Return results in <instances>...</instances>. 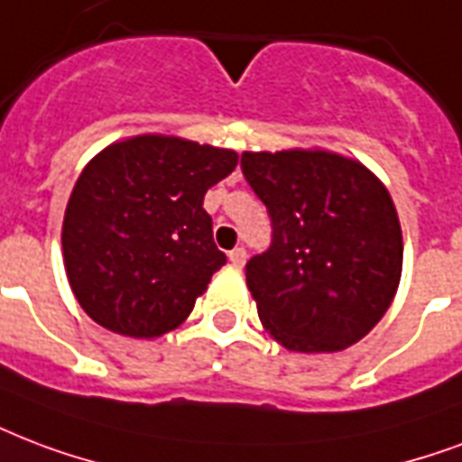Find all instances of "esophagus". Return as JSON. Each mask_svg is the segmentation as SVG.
Masks as SVG:
<instances>
[{
	"label": "esophagus",
	"mask_w": 462,
	"mask_h": 462,
	"mask_svg": "<svg viewBox=\"0 0 462 462\" xmlns=\"http://www.w3.org/2000/svg\"><path fill=\"white\" fill-rule=\"evenodd\" d=\"M246 262V249L245 246H235L230 252V263L232 266H237V269H242Z\"/></svg>",
	"instance_id": "obj_1"
}]
</instances>
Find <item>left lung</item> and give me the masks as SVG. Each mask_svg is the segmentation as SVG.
Instances as JSON below:
<instances>
[{"instance_id": "8db88e82", "label": "left lung", "mask_w": 462, "mask_h": 462, "mask_svg": "<svg viewBox=\"0 0 462 462\" xmlns=\"http://www.w3.org/2000/svg\"><path fill=\"white\" fill-rule=\"evenodd\" d=\"M242 174L271 217V246L246 262L266 332L302 354L364 339L402 273V230L378 176L325 150L245 152Z\"/></svg>"}]
</instances>
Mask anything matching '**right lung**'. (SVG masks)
Here are the masks:
<instances>
[{
  "label": "right lung",
  "mask_w": 462,
  "mask_h": 462,
  "mask_svg": "<svg viewBox=\"0 0 462 462\" xmlns=\"http://www.w3.org/2000/svg\"><path fill=\"white\" fill-rule=\"evenodd\" d=\"M237 152L171 135L108 145L77 179L62 223L67 281L87 315L135 339L171 332L227 256L203 196Z\"/></svg>",
  "instance_id": "right-lung-1"
}]
</instances>
